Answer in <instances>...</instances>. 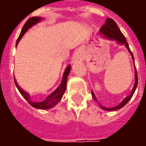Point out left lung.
<instances>
[{
    "label": "left lung",
    "instance_id": "1",
    "mask_svg": "<svg viewBox=\"0 0 146 146\" xmlns=\"http://www.w3.org/2000/svg\"><path fill=\"white\" fill-rule=\"evenodd\" d=\"M100 34L102 35H103L105 37H106V38L110 39V40H116V42L119 44H122L124 45L126 48H127V50L130 52V54H131V57L132 59L134 61V62H135V59H134V56H133V54H132L131 51L130 50V48H129V45L127 44V42L126 41V38L124 37V36L123 35V33H121V31L119 29V27H117V25L115 23V21L112 19H110V18H107L106 19V23L105 24L101 27V29H100ZM135 69V85L133 87V88H132L131 93L130 94V95L127 96V97H126L120 103H119L118 106H116L115 107H112V108H106L103 106H102L100 105V106L102 110H107V111H114V110H119L120 108L123 107L124 106H125L128 101L131 98V97L134 95V93H135V90H136V88H137V86H138V74H137V71H136V68ZM92 96H93V98L95 99V101H97V98L95 97V94H94V92H92Z\"/></svg>",
    "mask_w": 146,
    "mask_h": 146
}]
</instances>
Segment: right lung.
I'll return each instance as SVG.
<instances>
[{
	"label": "right lung",
	"mask_w": 146,
	"mask_h": 146,
	"mask_svg": "<svg viewBox=\"0 0 146 146\" xmlns=\"http://www.w3.org/2000/svg\"><path fill=\"white\" fill-rule=\"evenodd\" d=\"M42 19L40 17H32L29 19L27 21V23H25V25L23 27L22 29V31H21L20 35L18 37L17 41H16V46L19 44V42L21 40V38L23 36V35L25 34V33L27 32V30L30 29V27H32L33 26H34L35 24H36L37 23H39L40 21ZM70 68L71 66H68L66 67V69L65 70V72L63 73V76H62V82H61L60 85L58 87V88L54 91V92L51 93V95L48 96V98L44 99V101L41 102H33L30 99V95L27 93L26 92H24L23 89L21 88L19 86V84L16 82V80H15V86L17 87L18 90L19 91L20 94L23 96V98L28 102V103L33 106V107L36 108V109H41V110H48V109H51V108L54 107L55 105L57 104L58 102H60V100L62 98L64 93L66 92V82H67V77H68V75L70 72Z\"/></svg>",
	"instance_id": "add662e5"
}]
</instances>
